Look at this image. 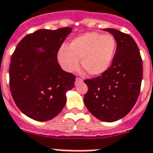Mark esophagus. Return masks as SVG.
Masks as SVG:
<instances>
[{
	"instance_id": "obj_1",
	"label": "esophagus",
	"mask_w": 153,
	"mask_h": 153,
	"mask_svg": "<svg viewBox=\"0 0 153 153\" xmlns=\"http://www.w3.org/2000/svg\"><path fill=\"white\" fill-rule=\"evenodd\" d=\"M82 81H83V80H82L81 78L76 77V82H75V84H76V85H77V84H79V83H81Z\"/></svg>"
}]
</instances>
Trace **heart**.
I'll use <instances>...</instances> for the list:
<instances>
[{
  "label": "heart",
  "instance_id": "obj_1",
  "mask_svg": "<svg viewBox=\"0 0 153 153\" xmlns=\"http://www.w3.org/2000/svg\"><path fill=\"white\" fill-rule=\"evenodd\" d=\"M116 49V42L111 34L88 32L79 35L62 47L58 51V60L67 72L81 68L90 76H97L110 67Z\"/></svg>",
  "mask_w": 153,
  "mask_h": 153
}]
</instances>
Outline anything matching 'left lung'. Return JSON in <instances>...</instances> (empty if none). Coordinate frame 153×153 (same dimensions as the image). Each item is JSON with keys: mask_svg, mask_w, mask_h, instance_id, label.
I'll return each instance as SVG.
<instances>
[{"mask_svg": "<svg viewBox=\"0 0 153 153\" xmlns=\"http://www.w3.org/2000/svg\"><path fill=\"white\" fill-rule=\"evenodd\" d=\"M114 35L117 48L111 67L101 76L86 79L84 102L90 113L104 122H114L129 113L138 99L143 62L136 42L129 34L103 29Z\"/></svg>", "mask_w": 153, "mask_h": 153, "instance_id": "left-lung-1", "label": "left lung"}]
</instances>
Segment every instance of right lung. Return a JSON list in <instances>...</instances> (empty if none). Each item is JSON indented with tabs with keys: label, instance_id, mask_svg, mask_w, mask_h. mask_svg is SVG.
I'll return each mask as SVG.
<instances>
[{
	"label": "right lung",
	"instance_id": "add662e5",
	"mask_svg": "<svg viewBox=\"0 0 153 153\" xmlns=\"http://www.w3.org/2000/svg\"><path fill=\"white\" fill-rule=\"evenodd\" d=\"M72 30L42 29L27 34L11 56L10 92L18 109L30 119L44 122L55 118L65 105L67 91L74 87L76 76L62 69L57 60Z\"/></svg>",
	"mask_w": 153,
	"mask_h": 153
}]
</instances>
